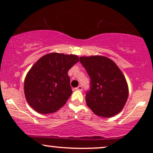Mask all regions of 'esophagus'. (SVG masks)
<instances>
[{"mask_svg":"<svg viewBox=\"0 0 153 153\" xmlns=\"http://www.w3.org/2000/svg\"><path fill=\"white\" fill-rule=\"evenodd\" d=\"M75 90H78V91H81L82 90V87L81 86V85H79V86H78L77 88H75Z\"/></svg>","mask_w":153,"mask_h":153,"instance_id":"obj_1","label":"esophagus"}]
</instances>
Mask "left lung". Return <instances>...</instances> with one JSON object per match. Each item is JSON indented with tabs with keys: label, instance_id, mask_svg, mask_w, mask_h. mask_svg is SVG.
Wrapping results in <instances>:
<instances>
[{
	"label": "left lung",
	"instance_id": "left-lung-1",
	"mask_svg": "<svg viewBox=\"0 0 153 153\" xmlns=\"http://www.w3.org/2000/svg\"><path fill=\"white\" fill-rule=\"evenodd\" d=\"M80 62L91 78V89L85 96L88 106L104 118L119 114L129 95L127 80L119 67L103 56L80 57Z\"/></svg>",
	"mask_w": 153,
	"mask_h": 153
}]
</instances>
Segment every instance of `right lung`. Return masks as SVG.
Instances as JSON below:
<instances>
[{
  "mask_svg": "<svg viewBox=\"0 0 153 153\" xmlns=\"http://www.w3.org/2000/svg\"><path fill=\"white\" fill-rule=\"evenodd\" d=\"M79 61L75 54L50 53L31 67L24 80L28 103L40 114L57 111L65 104L72 93L68 72Z\"/></svg>",
  "mask_w": 153,
  "mask_h": 153,
  "instance_id": "add662e5",
  "label": "right lung"
}]
</instances>
